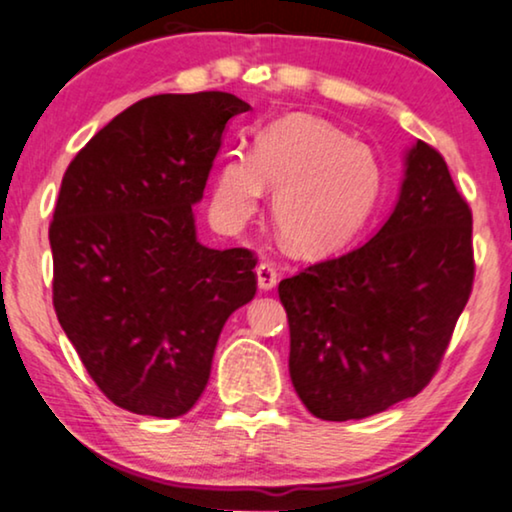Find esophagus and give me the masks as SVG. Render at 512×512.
<instances>
[{"instance_id": "obj_1", "label": "esophagus", "mask_w": 512, "mask_h": 512, "mask_svg": "<svg viewBox=\"0 0 512 512\" xmlns=\"http://www.w3.org/2000/svg\"><path fill=\"white\" fill-rule=\"evenodd\" d=\"M256 275H258V286H261L263 291H270V289H275V286H277L279 272H277L275 263H270V261L261 263L256 268Z\"/></svg>"}]
</instances>
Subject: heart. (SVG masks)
Wrapping results in <instances>:
<instances>
[{
	"label": "heart",
	"mask_w": 512,
	"mask_h": 512,
	"mask_svg": "<svg viewBox=\"0 0 512 512\" xmlns=\"http://www.w3.org/2000/svg\"><path fill=\"white\" fill-rule=\"evenodd\" d=\"M382 170L366 146L324 121L289 116L265 128L251 160L223 158L214 181V214L240 228L254 216L263 188L275 193L272 221L286 247L317 256L340 249L373 212Z\"/></svg>",
	"instance_id": "1"
}]
</instances>
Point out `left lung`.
I'll list each match as a JSON object with an SVG mask.
<instances>
[{"mask_svg": "<svg viewBox=\"0 0 512 512\" xmlns=\"http://www.w3.org/2000/svg\"><path fill=\"white\" fill-rule=\"evenodd\" d=\"M473 277L471 207L445 158L419 139L377 235L279 282L305 408L347 422L417 396L438 373Z\"/></svg>", "mask_w": 512, "mask_h": 512, "instance_id": "8db88e82", "label": "left lung"}]
</instances>
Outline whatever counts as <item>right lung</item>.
Instances as JSON below:
<instances>
[{"instance_id":"obj_1","label":"right lung","mask_w":512,"mask_h":512,"mask_svg":"<svg viewBox=\"0 0 512 512\" xmlns=\"http://www.w3.org/2000/svg\"><path fill=\"white\" fill-rule=\"evenodd\" d=\"M251 107L205 90L144 97L69 163L48 240L53 307L88 375L118 408L186 415L221 328L256 293L251 249L195 237L226 123Z\"/></svg>"}]
</instances>
